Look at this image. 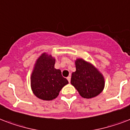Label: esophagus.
<instances>
[{
  "mask_svg": "<svg viewBox=\"0 0 130 130\" xmlns=\"http://www.w3.org/2000/svg\"><path fill=\"white\" fill-rule=\"evenodd\" d=\"M67 80H68L69 83H70V82H71V77H70V76H68V77H67Z\"/></svg>",
  "mask_w": 130,
  "mask_h": 130,
  "instance_id": "34e87169",
  "label": "esophagus"
}]
</instances>
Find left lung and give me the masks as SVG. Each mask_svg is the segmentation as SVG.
I'll return each mask as SVG.
<instances>
[{"mask_svg":"<svg viewBox=\"0 0 130 130\" xmlns=\"http://www.w3.org/2000/svg\"><path fill=\"white\" fill-rule=\"evenodd\" d=\"M76 71L73 72L71 83L83 98L96 97L103 90L105 80L98 69L83 59L75 61Z\"/></svg>","mask_w":130,"mask_h":130,"instance_id":"8db88e82","label":"left lung"}]
</instances>
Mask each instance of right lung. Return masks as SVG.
<instances>
[{"label":"right lung","mask_w":130,"mask_h":130,"mask_svg":"<svg viewBox=\"0 0 130 130\" xmlns=\"http://www.w3.org/2000/svg\"><path fill=\"white\" fill-rule=\"evenodd\" d=\"M55 59L51 55L43 53L38 58L30 77L32 92L41 100L55 99L65 85L69 83L60 69L55 68Z\"/></svg>","instance_id":"1"}]
</instances>
